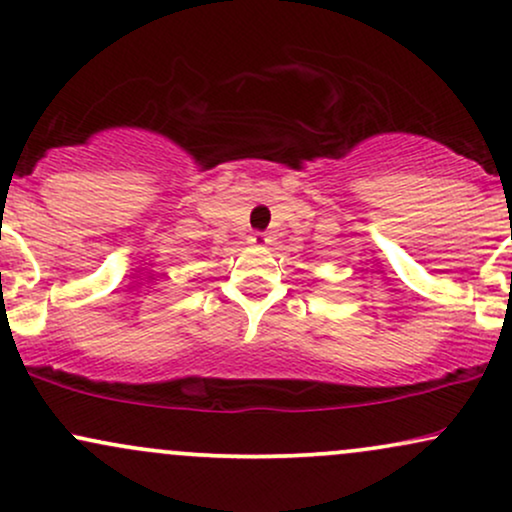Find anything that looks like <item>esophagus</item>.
<instances>
[{"label":"esophagus","instance_id":"esophagus-1","mask_svg":"<svg viewBox=\"0 0 512 512\" xmlns=\"http://www.w3.org/2000/svg\"><path fill=\"white\" fill-rule=\"evenodd\" d=\"M250 243H252V245H267V243H269L267 233L255 231V233H252V236H250Z\"/></svg>","mask_w":512,"mask_h":512}]
</instances>
